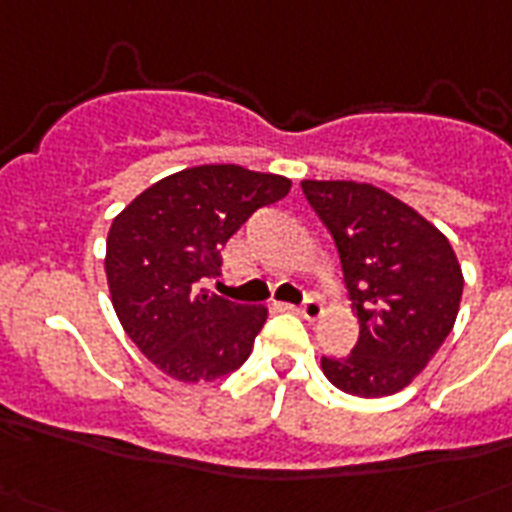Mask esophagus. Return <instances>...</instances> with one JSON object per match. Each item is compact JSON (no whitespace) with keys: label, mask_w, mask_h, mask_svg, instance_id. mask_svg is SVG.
<instances>
[{"label":"esophagus","mask_w":512,"mask_h":512,"mask_svg":"<svg viewBox=\"0 0 512 512\" xmlns=\"http://www.w3.org/2000/svg\"><path fill=\"white\" fill-rule=\"evenodd\" d=\"M295 311L300 313L303 319L316 321L321 316V313H324V308H321V303H319V300H316V297H308V300H305V303L300 305V308H295Z\"/></svg>","instance_id":"esophagus-1"}]
</instances>
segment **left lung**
I'll use <instances>...</instances> for the list:
<instances>
[{
	"label": "left lung",
	"mask_w": 512,
	"mask_h": 512,
	"mask_svg": "<svg viewBox=\"0 0 512 512\" xmlns=\"http://www.w3.org/2000/svg\"><path fill=\"white\" fill-rule=\"evenodd\" d=\"M335 239L342 281L358 319L345 358H321V372L350 396L404 390L452 332L462 300V268L436 225L377 185L303 180Z\"/></svg>",
	"instance_id": "obj_1"
}]
</instances>
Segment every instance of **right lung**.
Returning <instances> with one entry per match:
<instances>
[{"label":"right lung","instance_id":"right-lung-1","mask_svg":"<svg viewBox=\"0 0 512 512\" xmlns=\"http://www.w3.org/2000/svg\"><path fill=\"white\" fill-rule=\"evenodd\" d=\"M292 180L239 164H201L148 185L114 217L106 279L122 329L177 382H212L239 369L268 319L201 289L220 273V249L255 209L284 199Z\"/></svg>","mask_w":512,"mask_h":512}]
</instances>
